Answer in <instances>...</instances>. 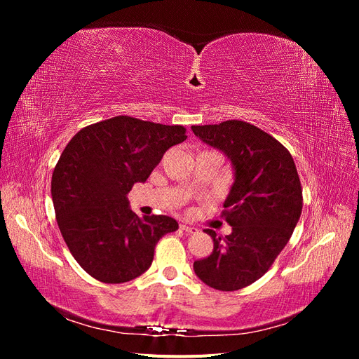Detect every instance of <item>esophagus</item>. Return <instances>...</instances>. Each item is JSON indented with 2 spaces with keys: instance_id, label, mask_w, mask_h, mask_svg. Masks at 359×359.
Wrapping results in <instances>:
<instances>
[{
  "instance_id": "34e87169",
  "label": "esophagus",
  "mask_w": 359,
  "mask_h": 359,
  "mask_svg": "<svg viewBox=\"0 0 359 359\" xmlns=\"http://www.w3.org/2000/svg\"><path fill=\"white\" fill-rule=\"evenodd\" d=\"M180 229H181L182 232H186V233H194V232L198 231L196 227L189 226V224H184V223H181V224H180Z\"/></svg>"
}]
</instances>
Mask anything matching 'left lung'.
<instances>
[{"mask_svg":"<svg viewBox=\"0 0 359 359\" xmlns=\"http://www.w3.org/2000/svg\"><path fill=\"white\" fill-rule=\"evenodd\" d=\"M191 130L205 144L223 151L235 169L222 212L232 233L223 238L205 229L214 248L193 264L194 273L212 289H243L274 264L299 220L302 189L295 161L277 139L240 119Z\"/></svg>","mask_w":359,"mask_h":359,"instance_id":"left-lung-1","label":"left lung"}]
</instances>
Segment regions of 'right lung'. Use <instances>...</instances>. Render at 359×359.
Segmentation results:
<instances>
[{"mask_svg":"<svg viewBox=\"0 0 359 359\" xmlns=\"http://www.w3.org/2000/svg\"><path fill=\"white\" fill-rule=\"evenodd\" d=\"M186 139L182 126L119 115L83 127L64 148L50 182L57 223L76 262L95 280L115 285L144 274L160 238L178 229L168 215L139 219L127 193Z\"/></svg>","mask_w":359,"mask_h":359,"instance_id":"1","label":"right lung"}]
</instances>
